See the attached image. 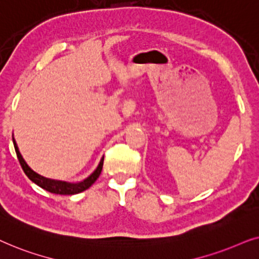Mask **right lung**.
I'll list each match as a JSON object with an SVG mask.
<instances>
[{
	"mask_svg": "<svg viewBox=\"0 0 259 259\" xmlns=\"http://www.w3.org/2000/svg\"><path fill=\"white\" fill-rule=\"evenodd\" d=\"M13 143H14V148H15V151H16L17 158H19L20 164H21L23 171H25V174L28 177L29 180H32L34 184L40 186L41 188L46 189V191L51 192V193H54V194H61V195L78 194V193H80L82 191H85V189H88L89 187H91V186L95 184L96 180H97V179L99 178V175H101V173H102L103 161H104V157L102 158L101 162H99L97 169H96L94 173L90 175L88 179H85L84 181L78 182V184H68V182H65V181L51 180V179L41 177V175H39L34 170L30 169L29 165L26 163V161L23 160L21 154H20L19 148H17L16 142L14 139H13Z\"/></svg>",
	"mask_w": 259,
	"mask_h": 259,
	"instance_id": "obj_1",
	"label": "right lung"
}]
</instances>
